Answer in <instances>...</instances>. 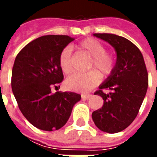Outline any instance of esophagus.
<instances>
[{
	"mask_svg": "<svg viewBox=\"0 0 157 157\" xmlns=\"http://www.w3.org/2000/svg\"><path fill=\"white\" fill-rule=\"evenodd\" d=\"M91 94H82V99H88L91 97Z\"/></svg>",
	"mask_w": 157,
	"mask_h": 157,
	"instance_id": "obj_1",
	"label": "esophagus"
}]
</instances>
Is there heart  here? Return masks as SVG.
<instances>
[{
	"mask_svg": "<svg viewBox=\"0 0 157 157\" xmlns=\"http://www.w3.org/2000/svg\"><path fill=\"white\" fill-rule=\"evenodd\" d=\"M75 48L91 57L87 65V70L90 71L85 74H73L66 80L65 86L71 91L86 92L98 84L99 74L104 78L112 75L116 66V59L112 53L106 51L103 44L94 38L85 39L75 45ZM59 65L65 75H69L72 71V56L69 48H65L60 52Z\"/></svg>",
	"mask_w": 157,
	"mask_h": 157,
	"instance_id": "b5f03b06",
	"label": "heart"
}]
</instances>
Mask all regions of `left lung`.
Masks as SVG:
<instances>
[{"instance_id":"8db88e82","label":"left lung","mask_w":157,"mask_h":157,"mask_svg":"<svg viewBox=\"0 0 157 157\" xmlns=\"http://www.w3.org/2000/svg\"><path fill=\"white\" fill-rule=\"evenodd\" d=\"M115 48L114 71L99 86L94 95L103 99L101 109L92 113L96 126L114 134L135 120L148 87V72L141 52L132 42L112 33H94Z\"/></svg>"}]
</instances>
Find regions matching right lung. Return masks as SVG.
Masks as SVG:
<instances>
[{
  "mask_svg": "<svg viewBox=\"0 0 157 157\" xmlns=\"http://www.w3.org/2000/svg\"><path fill=\"white\" fill-rule=\"evenodd\" d=\"M74 39L46 35L33 40L19 52L12 72V89L19 109L36 128L53 131L68 121L81 95L71 92L51 93L64 79L59 56Z\"/></svg>",
  "mask_w": 157,
  "mask_h": 157,
  "instance_id": "right-lung-1",
  "label": "right lung"
}]
</instances>
